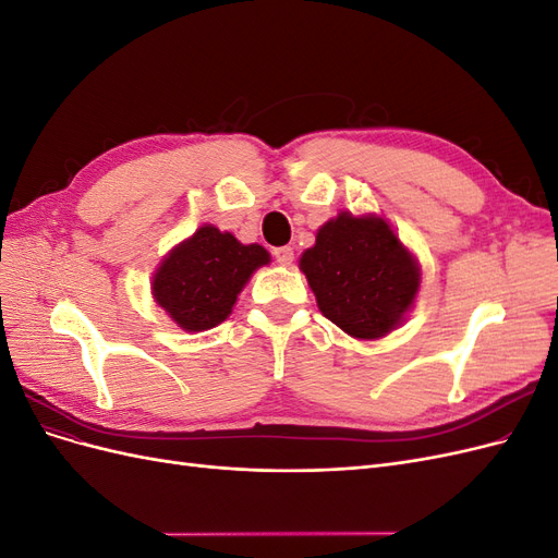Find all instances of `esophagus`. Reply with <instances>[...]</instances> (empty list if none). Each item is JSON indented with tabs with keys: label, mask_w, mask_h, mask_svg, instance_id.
Here are the masks:
<instances>
[{
	"label": "esophagus",
	"mask_w": 558,
	"mask_h": 558,
	"mask_svg": "<svg viewBox=\"0 0 558 558\" xmlns=\"http://www.w3.org/2000/svg\"><path fill=\"white\" fill-rule=\"evenodd\" d=\"M293 258H295V253H293L291 246H277V248H275V260H277L279 265H291Z\"/></svg>",
	"instance_id": "34e87169"
}]
</instances>
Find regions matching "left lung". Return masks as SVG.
Wrapping results in <instances>:
<instances>
[{
  "label": "left lung",
  "instance_id": "obj_1",
  "mask_svg": "<svg viewBox=\"0 0 558 558\" xmlns=\"http://www.w3.org/2000/svg\"><path fill=\"white\" fill-rule=\"evenodd\" d=\"M316 305L335 326L359 340L396 330L414 305L421 269L381 216L337 214L302 253Z\"/></svg>",
  "mask_w": 558,
  "mask_h": 558
}]
</instances>
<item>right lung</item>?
Instances as JSON below:
<instances>
[{
  "mask_svg": "<svg viewBox=\"0 0 558 558\" xmlns=\"http://www.w3.org/2000/svg\"><path fill=\"white\" fill-rule=\"evenodd\" d=\"M267 263L260 244H242L232 232L202 226L167 253L150 291L179 328L202 332L223 324L251 275Z\"/></svg>",
  "mask_w": 558,
  "mask_h": 558,
  "instance_id": "right-lung-1",
  "label": "right lung"
}]
</instances>
